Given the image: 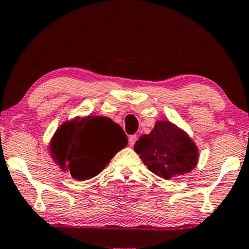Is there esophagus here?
I'll use <instances>...</instances> for the list:
<instances>
[{"label": "esophagus", "instance_id": "1", "mask_svg": "<svg viewBox=\"0 0 249 249\" xmlns=\"http://www.w3.org/2000/svg\"><path fill=\"white\" fill-rule=\"evenodd\" d=\"M136 140H138V135H136V134L129 135V138H128V143H129V145H131V146L134 145V143L136 142Z\"/></svg>", "mask_w": 249, "mask_h": 249}]
</instances>
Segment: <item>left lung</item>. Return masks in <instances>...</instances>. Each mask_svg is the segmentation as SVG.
I'll return each instance as SVG.
<instances>
[{
	"label": "left lung",
	"mask_w": 249,
	"mask_h": 249,
	"mask_svg": "<svg viewBox=\"0 0 249 249\" xmlns=\"http://www.w3.org/2000/svg\"><path fill=\"white\" fill-rule=\"evenodd\" d=\"M134 151L150 171L164 179L190 173L198 159L190 136L167 121L157 122L150 134L140 136Z\"/></svg>",
	"instance_id": "obj_1"
}]
</instances>
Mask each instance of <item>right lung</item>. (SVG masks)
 <instances>
[{
    "label": "right lung",
    "instance_id": "add662e5",
    "mask_svg": "<svg viewBox=\"0 0 249 249\" xmlns=\"http://www.w3.org/2000/svg\"><path fill=\"white\" fill-rule=\"evenodd\" d=\"M126 144L120 125L107 117L88 116L63 124L52 140L51 153L74 179L86 180L100 174Z\"/></svg>",
    "mask_w": 249,
    "mask_h": 249
}]
</instances>
